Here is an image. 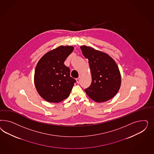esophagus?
Segmentation results:
<instances>
[{"label": "esophagus", "mask_w": 154, "mask_h": 154, "mask_svg": "<svg viewBox=\"0 0 154 154\" xmlns=\"http://www.w3.org/2000/svg\"><path fill=\"white\" fill-rule=\"evenodd\" d=\"M76 81H77V84H79V82H80V77L76 79Z\"/></svg>", "instance_id": "obj_1"}]
</instances>
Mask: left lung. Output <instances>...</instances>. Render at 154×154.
Here are the masks:
<instances>
[{"instance_id":"8db88e82","label":"left lung","mask_w":154,"mask_h":154,"mask_svg":"<svg viewBox=\"0 0 154 154\" xmlns=\"http://www.w3.org/2000/svg\"><path fill=\"white\" fill-rule=\"evenodd\" d=\"M85 58L89 60L92 82L85 89L96 102H104L113 98L121 86V75L116 62L108 54L91 47L81 46Z\"/></svg>"}]
</instances>
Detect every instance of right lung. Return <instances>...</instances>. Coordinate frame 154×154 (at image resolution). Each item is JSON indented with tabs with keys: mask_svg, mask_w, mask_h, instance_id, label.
<instances>
[{
	"mask_svg": "<svg viewBox=\"0 0 154 154\" xmlns=\"http://www.w3.org/2000/svg\"><path fill=\"white\" fill-rule=\"evenodd\" d=\"M73 46H60L48 52L38 62L34 84L40 96L50 103H59L68 98L75 79L64 63L73 51Z\"/></svg>",
	"mask_w": 154,
	"mask_h": 154,
	"instance_id": "obj_1",
	"label": "right lung"
}]
</instances>
